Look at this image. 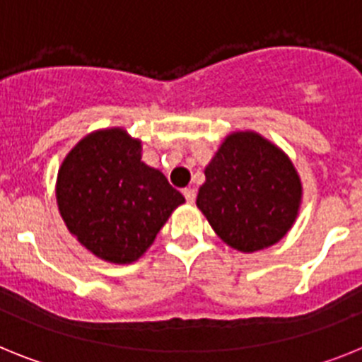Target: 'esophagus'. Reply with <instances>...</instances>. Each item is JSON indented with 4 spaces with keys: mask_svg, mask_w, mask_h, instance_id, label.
<instances>
[{
    "mask_svg": "<svg viewBox=\"0 0 362 362\" xmlns=\"http://www.w3.org/2000/svg\"><path fill=\"white\" fill-rule=\"evenodd\" d=\"M183 196L188 203H194V201H196V190H194V188H185Z\"/></svg>",
    "mask_w": 362,
    "mask_h": 362,
    "instance_id": "esophagus-1",
    "label": "esophagus"
}]
</instances>
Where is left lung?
Listing matches in <instances>:
<instances>
[{
  "label": "left lung",
  "mask_w": 362,
  "mask_h": 362,
  "mask_svg": "<svg viewBox=\"0 0 362 362\" xmlns=\"http://www.w3.org/2000/svg\"><path fill=\"white\" fill-rule=\"evenodd\" d=\"M197 209L214 232L245 254L286 235L299 214L303 185L290 158L257 132H233L204 168Z\"/></svg>",
  "instance_id": "obj_1"
}]
</instances>
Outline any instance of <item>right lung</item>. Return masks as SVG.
I'll return each instance as SVG.
<instances>
[{
	"label": "right lung",
	"mask_w": 362,
	"mask_h": 362,
	"mask_svg": "<svg viewBox=\"0 0 362 362\" xmlns=\"http://www.w3.org/2000/svg\"><path fill=\"white\" fill-rule=\"evenodd\" d=\"M56 199L74 238L116 264L141 257L185 203L161 172L141 161V141L123 129L95 130L66 153Z\"/></svg>",
	"instance_id": "right-lung-1"
}]
</instances>
